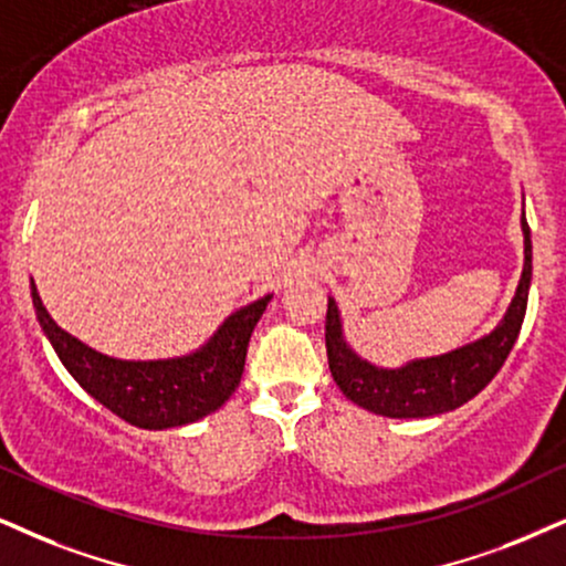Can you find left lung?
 Wrapping results in <instances>:
<instances>
[{
	"label": "left lung",
	"instance_id": "obj_1",
	"mask_svg": "<svg viewBox=\"0 0 566 566\" xmlns=\"http://www.w3.org/2000/svg\"><path fill=\"white\" fill-rule=\"evenodd\" d=\"M522 233H525V270L512 298L506 317L491 336L467 344L443 357L417 359L399 369H380L369 361L359 359L346 346L340 333V317L336 302L327 298L325 315V348L327 365H331L333 380L344 390L346 399L357 407L375 411L382 417H432L462 407L496 378L504 361L517 344L522 319L527 312L530 277H533V241H530V226L522 212Z\"/></svg>",
	"mask_w": 566,
	"mask_h": 566
}]
</instances>
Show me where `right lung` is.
I'll use <instances>...</instances> for the list:
<instances>
[{
  "mask_svg": "<svg viewBox=\"0 0 566 566\" xmlns=\"http://www.w3.org/2000/svg\"><path fill=\"white\" fill-rule=\"evenodd\" d=\"M31 296L39 323L67 373L120 420L144 430L197 422L233 396L243 375L249 338L270 302V296H264L233 312L197 354L159 361H123L104 357L57 327L41 304L33 281Z\"/></svg>",
  "mask_w": 566,
  "mask_h": 566,
  "instance_id": "obj_1",
  "label": "right lung"
}]
</instances>
